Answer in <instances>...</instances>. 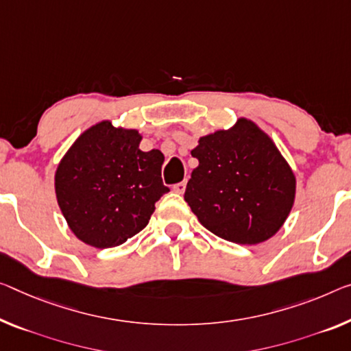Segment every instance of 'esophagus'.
Returning <instances> with one entry per match:
<instances>
[{"label":"esophagus","mask_w":351,"mask_h":351,"mask_svg":"<svg viewBox=\"0 0 351 351\" xmlns=\"http://www.w3.org/2000/svg\"><path fill=\"white\" fill-rule=\"evenodd\" d=\"M185 188H186V183L180 182V183H177V185L172 186V191H176L177 194H183L185 193Z\"/></svg>","instance_id":"esophagus-1"}]
</instances>
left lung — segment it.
<instances>
[{
	"mask_svg": "<svg viewBox=\"0 0 351 351\" xmlns=\"http://www.w3.org/2000/svg\"><path fill=\"white\" fill-rule=\"evenodd\" d=\"M199 165L185 201L219 239L257 245L276 234L295 204L296 177L281 150L256 122L240 117L228 130L201 136Z\"/></svg>",
	"mask_w": 351,
	"mask_h": 351,
	"instance_id": "left-lung-1",
	"label": "left lung"
}]
</instances>
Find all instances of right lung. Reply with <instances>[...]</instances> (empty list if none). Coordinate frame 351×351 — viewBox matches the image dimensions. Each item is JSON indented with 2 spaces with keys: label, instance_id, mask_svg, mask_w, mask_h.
Listing matches in <instances>:
<instances>
[{
  "label": "right lung",
  "instance_id": "add662e5",
  "mask_svg": "<svg viewBox=\"0 0 351 351\" xmlns=\"http://www.w3.org/2000/svg\"><path fill=\"white\" fill-rule=\"evenodd\" d=\"M134 128L100 121L80 134L55 172L58 206L83 243L105 250L147 226L155 202L169 191L161 182L165 157L143 152Z\"/></svg>",
  "mask_w": 351,
  "mask_h": 351
}]
</instances>
